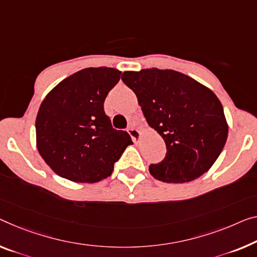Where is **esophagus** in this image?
I'll return each instance as SVG.
<instances>
[{
  "label": "esophagus",
  "mask_w": 257,
  "mask_h": 257,
  "mask_svg": "<svg viewBox=\"0 0 257 257\" xmlns=\"http://www.w3.org/2000/svg\"><path fill=\"white\" fill-rule=\"evenodd\" d=\"M127 132H128L130 136H131L133 141H137L140 138V136H141V133H140L139 130H137V128H134V127H130L127 130Z\"/></svg>",
  "instance_id": "1"
}]
</instances>
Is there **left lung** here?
Returning a JSON list of instances; mask_svg holds the SVG:
<instances>
[{
    "label": "left lung",
    "mask_w": 257,
    "mask_h": 257,
    "mask_svg": "<svg viewBox=\"0 0 257 257\" xmlns=\"http://www.w3.org/2000/svg\"><path fill=\"white\" fill-rule=\"evenodd\" d=\"M121 80L138 97L147 123L163 138V161L149 165L154 178L186 183L207 172L227 139L223 105L214 92L173 70L125 71Z\"/></svg>",
    "instance_id": "1"
}]
</instances>
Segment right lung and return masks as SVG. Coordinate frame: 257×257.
Masks as SVG:
<instances>
[{"instance_id":"obj_1","label":"right lung","mask_w":257,"mask_h":257,"mask_svg":"<svg viewBox=\"0 0 257 257\" xmlns=\"http://www.w3.org/2000/svg\"><path fill=\"white\" fill-rule=\"evenodd\" d=\"M112 68H87L61 81L39 109L38 151L62 178L96 183L111 175L113 164L132 144L126 131L112 127L104 100L120 79Z\"/></svg>"}]
</instances>
